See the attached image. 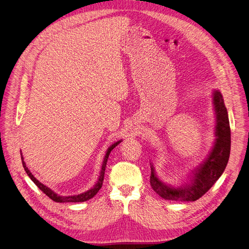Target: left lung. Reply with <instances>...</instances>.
Returning <instances> with one entry per match:
<instances>
[{
	"label": "left lung",
	"mask_w": 249,
	"mask_h": 249,
	"mask_svg": "<svg viewBox=\"0 0 249 249\" xmlns=\"http://www.w3.org/2000/svg\"><path fill=\"white\" fill-rule=\"evenodd\" d=\"M213 104L216 114V140L206 160L194 169L193 178L189 184L177 188L165 185L155 175L153 165H150V186L162 199L180 202L198 200L212 188L223 174L230 155L231 132L227 109L223 97L218 89L213 93Z\"/></svg>",
	"instance_id": "left-lung-1"
}]
</instances>
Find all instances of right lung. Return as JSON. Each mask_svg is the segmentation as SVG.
Here are the masks:
<instances>
[{
  "mask_svg": "<svg viewBox=\"0 0 249 249\" xmlns=\"http://www.w3.org/2000/svg\"><path fill=\"white\" fill-rule=\"evenodd\" d=\"M122 140H119L115 142L114 144H112L108 149H107V152H106V155H105L104 158V161H103V164H102V169H101V174H100V177H99V179L97 181V184L94 186L93 189H90L83 194H80V195H75V196H58L57 194H55L53 191H51L48 187L44 186L43 184H41L40 181H39L38 179H36L34 178V176L30 173V171L28 169V167L26 166V163L24 162V159H23V155L21 153V160H22V164H23V167L25 169V172L27 173L28 177L32 179V181L34 182V184L40 189L47 197H49L52 201L54 202H57V203H78V202H86L89 199H91L94 197L95 195H97V193L100 191V189L102 188L103 186V180H104V175H105V169H106V164H107V161H108V158H109V154L110 152L118 145L119 143L121 142Z\"/></svg>",
  "mask_w": 249,
  "mask_h": 249,
  "instance_id": "obj_1",
  "label": "right lung"
}]
</instances>
